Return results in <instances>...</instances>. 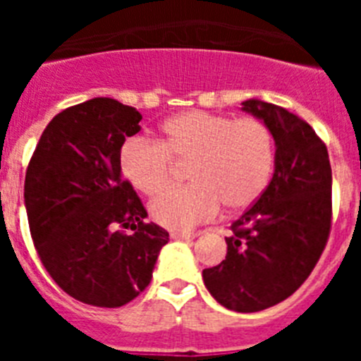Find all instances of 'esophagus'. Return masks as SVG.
<instances>
[{"label": "esophagus", "mask_w": 361, "mask_h": 361, "mask_svg": "<svg viewBox=\"0 0 361 361\" xmlns=\"http://www.w3.org/2000/svg\"><path fill=\"white\" fill-rule=\"evenodd\" d=\"M175 240H190V238H195L197 233H186V231H171L170 235Z\"/></svg>", "instance_id": "1"}]
</instances>
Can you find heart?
Masks as SVG:
<instances>
[{"label": "heart", "mask_w": 361, "mask_h": 361, "mask_svg": "<svg viewBox=\"0 0 361 361\" xmlns=\"http://www.w3.org/2000/svg\"><path fill=\"white\" fill-rule=\"evenodd\" d=\"M162 141L132 137L119 153L124 178L145 195H155L171 180V159L190 161V186L164 191L149 204L159 224L186 229L208 222L220 202L240 212L266 191L275 166V141L262 121L235 119L191 110L161 126Z\"/></svg>", "instance_id": "heart-1"}]
</instances>
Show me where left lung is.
Returning <instances> with one entry per match:
<instances>
[{
    "mask_svg": "<svg viewBox=\"0 0 361 361\" xmlns=\"http://www.w3.org/2000/svg\"><path fill=\"white\" fill-rule=\"evenodd\" d=\"M242 110L275 141V173L262 197L231 226L228 255L202 271L220 305L257 312L291 296L311 275L331 229L329 153L305 121L286 108L247 99Z\"/></svg>",
    "mask_w": 361,
    "mask_h": 361,
    "instance_id": "8db88e82",
    "label": "left lung"
}]
</instances>
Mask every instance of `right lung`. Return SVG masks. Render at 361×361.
Returning a JSON list of instances; mask_svg holds the SVG:
<instances>
[{
  "label": "right lung",
  "instance_id": "1",
  "mask_svg": "<svg viewBox=\"0 0 361 361\" xmlns=\"http://www.w3.org/2000/svg\"><path fill=\"white\" fill-rule=\"evenodd\" d=\"M142 116L94 97L57 114L25 177V208L44 269L72 298L121 307L148 288L170 235L123 178L119 153ZM123 228H130L128 233Z\"/></svg>",
  "mask_w": 361,
  "mask_h": 361
}]
</instances>
